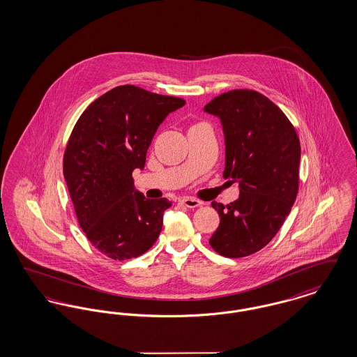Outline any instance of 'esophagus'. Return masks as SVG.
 Returning <instances> with one entry per match:
<instances>
[{
	"mask_svg": "<svg viewBox=\"0 0 357 357\" xmlns=\"http://www.w3.org/2000/svg\"><path fill=\"white\" fill-rule=\"evenodd\" d=\"M182 204H185L188 208H195V207L202 206L201 201H198V199H195V198H190V197L182 198Z\"/></svg>",
	"mask_w": 357,
	"mask_h": 357,
	"instance_id": "1",
	"label": "esophagus"
}]
</instances>
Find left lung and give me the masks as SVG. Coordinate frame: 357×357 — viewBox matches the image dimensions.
I'll list each match as a JSON object with an SVG mask.
<instances>
[{
	"instance_id": "obj_1",
	"label": "left lung",
	"mask_w": 357,
	"mask_h": 357,
	"mask_svg": "<svg viewBox=\"0 0 357 357\" xmlns=\"http://www.w3.org/2000/svg\"><path fill=\"white\" fill-rule=\"evenodd\" d=\"M221 119L223 178L239 185V198L213 202L221 222L211 248L227 258L265 248L287 220L298 192L300 139L287 115L253 89H233L204 105Z\"/></svg>"
}]
</instances>
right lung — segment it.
I'll list each match as a JSON object with an SVG mask.
<instances>
[{"mask_svg":"<svg viewBox=\"0 0 357 357\" xmlns=\"http://www.w3.org/2000/svg\"><path fill=\"white\" fill-rule=\"evenodd\" d=\"M185 102L119 85L91 102L76 121L63 171L79 225L102 255L136 258L159 237L171 202L144 198L134 187L132 171L144 169L158 127Z\"/></svg>","mask_w":357,"mask_h":357,"instance_id":"right-lung-1","label":"right lung"}]
</instances>
